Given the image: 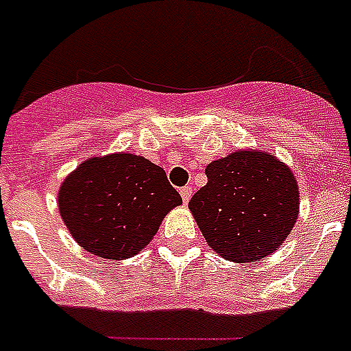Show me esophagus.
Wrapping results in <instances>:
<instances>
[{
    "label": "esophagus",
    "mask_w": 351,
    "mask_h": 351,
    "mask_svg": "<svg viewBox=\"0 0 351 351\" xmlns=\"http://www.w3.org/2000/svg\"><path fill=\"white\" fill-rule=\"evenodd\" d=\"M181 197H182V202L184 204H188L190 202V198H191V193H193V191H191V188L190 186H184V188H181Z\"/></svg>",
    "instance_id": "esophagus-1"
}]
</instances>
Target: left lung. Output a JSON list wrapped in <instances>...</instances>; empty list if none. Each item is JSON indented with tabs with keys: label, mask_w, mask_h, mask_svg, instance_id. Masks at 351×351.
<instances>
[{
	"label": "left lung",
	"mask_w": 351,
	"mask_h": 351,
	"mask_svg": "<svg viewBox=\"0 0 351 351\" xmlns=\"http://www.w3.org/2000/svg\"><path fill=\"white\" fill-rule=\"evenodd\" d=\"M207 184L191 197L204 237L232 262L274 253L297 221L299 190L287 165L267 153L237 151L209 163Z\"/></svg>",
	"instance_id": "1"
}]
</instances>
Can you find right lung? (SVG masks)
Segmentation results:
<instances>
[{"label":"right lung","mask_w":351,"mask_h":351,"mask_svg":"<svg viewBox=\"0 0 351 351\" xmlns=\"http://www.w3.org/2000/svg\"><path fill=\"white\" fill-rule=\"evenodd\" d=\"M60 213L77 243L93 255H137L181 195L165 170L135 154L91 158L64 179Z\"/></svg>","instance_id":"1"}]
</instances>
